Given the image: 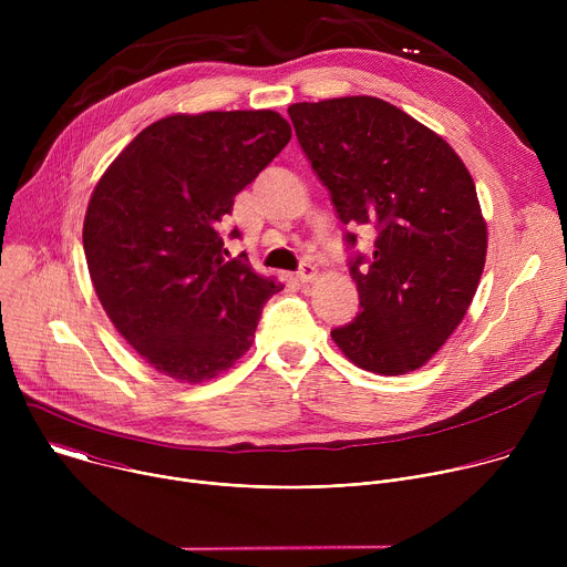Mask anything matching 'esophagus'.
Wrapping results in <instances>:
<instances>
[{
  "label": "esophagus",
  "instance_id": "1",
  "mask_svg": "<svg viewBox=\"0 0 567 567\" xmlns=\"http://www.w3.org/2000/svg\"><path fill=\"white\" fill-rule=\"evenodd\" d=\"M316 276H318V269H316L313 265H309V262H305V265L300 267V271H298V280H300L302 285L313 282V280H316Z\"/></svg>",
  "mask_w": 567,
  "mask_h": 567
}]
</instances>
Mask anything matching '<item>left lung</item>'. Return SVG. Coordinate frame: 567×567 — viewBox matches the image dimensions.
Here are the masks:
<instances>
[{"mask_svg": "<svg viewBox=\"0 0 567 567\" xmlns=\"http://www.w3.org/2000/svg\"><path fill=\"white\" fill-rule=\"evenodd\" d=\"M289 116L341 221L379 233L368 265L350 260L361 311L332 330L334 343L374 374L422 368L462 322L487 260L466 166L440 134L374 96L296 103Z\"/></svg>", "mask_w": 567, "mask_h": 567, "instance_id": "1", "label": "left lung"}]
</instances>
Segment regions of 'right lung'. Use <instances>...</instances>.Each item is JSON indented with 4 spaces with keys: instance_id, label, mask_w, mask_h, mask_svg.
<instances>
[{
    "instance_id": "1",
    "label": "right lung",
    "mask_w": 567,
    "mask_h": 567,
    "mask_svg": "<svg viewBox=\"0 0 567 567\" xmlns=\"http://www.w3.org/2000/svg\"><path fill=\"white\" fill-rule=\"evenodd\" d=\"M289 138L274 110L173 114L99 179L83 224L90 276L118 334L156 372L202 383L251 348L282 285L226 260L219 224Z\"/></svg>"
}]
</instances>
